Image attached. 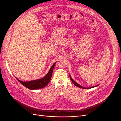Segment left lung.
Here are the masks:
<instances>
[{"mask_svg": "<svg viewBox=\"0 0 121 121\" xmlns=\"http://www.w3.org/2000/svg\"><path fill=\"white\" fill-rule=\"evenodd\" d=\"M69 77H70V79L71 80V81L73 83V84L76 86H77L79 88H82V89H90V88H94V87H96L97 86H98V85H95V86H92V87H83L81 85H80L79 84H78V83H77L74 80H73L72 78L71 77V76H70V74H69Z\"/></svg>", "mask_w": 121, "mask_h": 121, "instance_id": "1", "label": "left lung"}]
</instances>
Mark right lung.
<instances>
[{"label":"right lung","instance_id":"right-lung-1","mask_svg":"<svg viewBox=\"0 0 121 121\" xmlns=\"http://www.w3.org/2000/svg\"><path fill=\"white\" fill-rule=\"evenodd\" d=\"M56 62L54 63L52 65L50 68L49 72L42 78H41L38 80L29 81V82H23V81H21L19 80L16 77L15 78L22 84L23 85L26 87L27 88L29 89L36 90L38 89L42 88H44L45 86H46V85L50 82L52 78V71L54 67V65H56Z\"/></svg>","mask_w":121,"mask_h":121}]
</instances>
